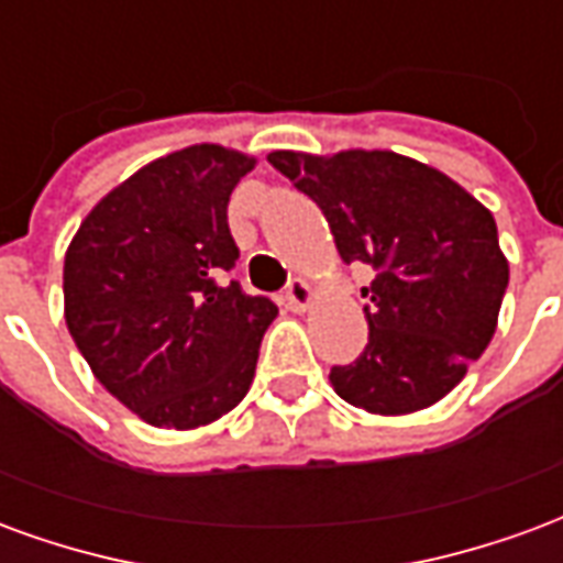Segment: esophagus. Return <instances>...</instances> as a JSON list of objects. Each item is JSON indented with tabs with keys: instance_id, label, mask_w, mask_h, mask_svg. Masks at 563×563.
Instances as JSON below:
<instances>
[{
	"instance_id": "obj_1",
	"label": "esophagus",
	"mask_w": 563,
	"mask_h": 563,
	"mask_svg": "<svg viewBox=\"0 0 563 563\" xmlns=\"http://www.w3.org/2000/svg\"><path fill=\"white\" fill-rule=\"evenodd\" d=\"M310 298H313L310 286H307L301 277H295V280H289V286H286V292H283V305L289 307V310H295V313H305L307 305H310Z\"/></svg>"
}]
</instances>
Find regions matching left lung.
Returning a JSON list of instances; mask_svg holds the SVG:
<instances>
[{
	"instance_id": "8db88e82",
	"label": "left lung",
	"mask_w": 563,
	"mask_h": 563,
	"mask_svg": "<svg viewBox=\"0 0 563 563\" xmlns=\"http://www.w3.org/2000/svg\"><path fill=\"white\" fill-rule=\"evenodd\" d=\"M268 162L317 201L343 262L374 268L362 289L367 346L331 367L334 391L379 416L440 401L495 334L509 283L495 217L446 174L389 150H277Z\"/></svg>"
}]
</instances>
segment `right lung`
Returning a JSON list of instances; mask_svg holds the SVG:
<instances>
[{"label":"right lung","instance_id":"obj_1","mask_svg":"<svg viewBox=\"0 0 563 563\" xmlns=\"http://www.w3.org/2000/svg\"><path fill=\"white\" fill-rule=\"evenodd\" d=\"M253 162L220 144L168 153L111 189L68 244V331L104 389L156 428L238 407L277 317L229 280V196Z\"/></svg>","mask_w":563,"mask_h":563}]
</instances>
